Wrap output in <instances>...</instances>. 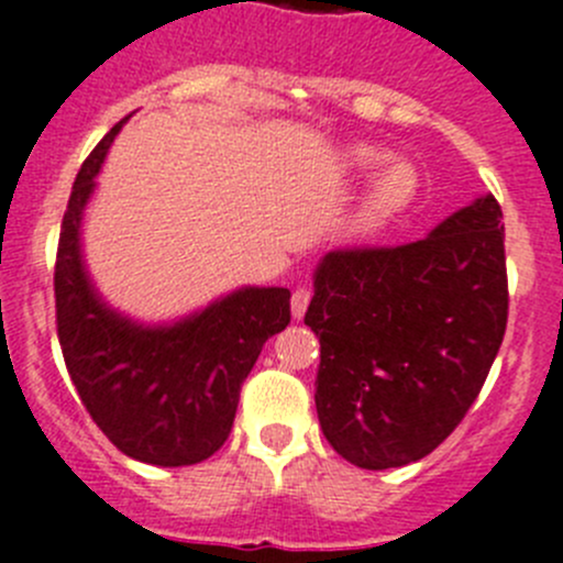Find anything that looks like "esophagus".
Listing matches in <instances>:
<instances>
[{
  "label": "esophagus",
  "instance_id": "obj_1",
  "mask_svg": "<svg viewBox=\"0 0 563 563\" xmlns=\"http://www.w3.org/2000/svg\"><path fill=\"white\" fill-rule=\"evenodd\" d=\"M309 298H312V292H309L307 287H298V290L292 292V318H303V312H307L309 307Z\"/></svg>",
  "mask_w": 563,
  "mask_h": 563
}]
</instances>
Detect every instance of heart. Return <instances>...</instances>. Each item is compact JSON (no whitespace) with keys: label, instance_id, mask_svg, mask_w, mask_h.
Instances as JSON below:
<instances>
[{"label":"heart","instance_id":"b5f03b06","mask_svg":"<svg viewBox=\"0 0 563 563\" xmlns=\"http://www.w3.org/2000/svg\"><path fill=\"white\" fill-rule=\"evenodd\" d=\"M384 159H387V154L382 148L362 143V146L347 148L342 165H345L347 174L362 176L371 174ZM417 190H420V174H417L415 165L409 159H389L382 169L376 170V176L371 179V187H367V192L358 201L356 216H353V232H382L389 221H395L415 201Z\"/></svg>","mask_w":563,"mask_h":563}]
</instances>
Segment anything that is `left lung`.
<instances>
[{"label":"left lung","instance_id":"1","mask_svg":"<svg viewBox=\"0 0 563 563\" xmlns=\"http://www.w3.org/2000/svg\"><path fill=\"white\" fill-rule=\"evenodd\" d=\"M500 221L486 192L417 243L318 262L303 318L320 340L314 406L345 462H420L478 398L508 318Z\"/></svg>","mask_w":563,"mask_h":563}]
</instances>
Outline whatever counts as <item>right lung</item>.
<instances>
[{
  "label": "right lung",
  "mask_w": 563,
  "mask_h": 563,
  "mask_svg": "<svg viewBox=\"0 0 563 563\" xmlns=\"http://www.w3.org/2000/svg\"><path fill=\"white\" fill-rule=\"evenodd\" d=\"M118 121L71 187L55 265L57 336L68 376L96 426L130 459L187 467L227 442L267 336L290 323L287 287H240L174 323H141L96 290L82 260V218Z\"/></svg>",
  "instance_id": "1"
}]
</instances>
